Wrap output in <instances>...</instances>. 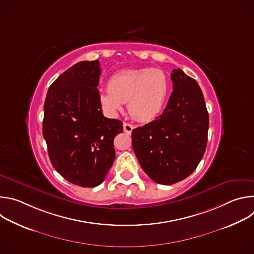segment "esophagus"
I'll return each mask as SVG.
<instances>
[{
	"label": "esophagus",
	"instance_id": "34e87169",
	"mask_svg": "<svg viewBox=\"0 0 254 254\" xmlns=\"http://www.w3.org/2000/svg\"><path fill=\"white\" fill-rule=\"evenodd\" d=\"M133 129V126H131L130 124L128 123H124V130L127 132V133H131Z\"/></svg>",
	"mask_w": 254,
	"mask_h": 254
}]
</instances>
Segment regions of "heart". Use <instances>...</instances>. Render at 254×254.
Instances as JSON below:
<instances>
[{
  "instance_id": "1",
  "label": "heart",
  "mask_w": 254,
  "mask_h": 254,
  "mask_svg": "<svg viewBox=\"0 0 254 254\" xmlns=\"http://www.w3.org/2000/svg\"><path fill=\"white\" fill-rule=\"evenodd\" d=\"M169 90V78L161 69H126L110 78L108 88L99 93V100L105 110L113 114L122 110L123 102H127L133 119L150 122L162 112Z\"/></svg>"
}]
</instances>
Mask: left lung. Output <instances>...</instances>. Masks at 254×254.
I'll return each instance as SVG.
<instances>
[{"mask_svg":"<svg viewBox=\"0 0 254 254\" xmlns=\"http://www.w3.org/2000/svg\"><path fill=\"white\" fill-rule=\"evenodd\" d=\"M173 92L155 121L132 129L131 143L138 163L153 181L172 185L190 176L207 146L209 116L203 92L181 69L171 74Z\"/></svg>","mask_w":254,"mask_h":254,"instance_id":"obj_1","label":"left lung"}]
</instances>
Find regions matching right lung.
Segmentation results:
<instances>
[{"label": "right lung", "mask_w": 254, "mask_h": 254, "mask_svg": "<svg viewBox=\"0 0 254 254\" xmlns=\"http://www.w3.org/2000/svg\"><path fill=\"white\" fill-rule=\"evenodd\" d=\"M98 60L80 61L49 87L44 102L43 136L52 166L68 182L92 188L112 168L115 137L123 122L107 119L97 89Z\"/></svg>", "instance_id": "obj_1"}]
</instances>
